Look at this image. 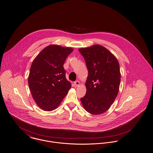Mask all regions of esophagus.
<instances>
[{"mask_svg":"<svg viewBox=\"0 0 153 153\" xmlns=\"http://www.w3.org/2000/svg\"><path fill=\"white\" fill-rule=\"evenodd\" d=\"M74 85L76 87H77V86H79L80 85V82L79 81H74Z\"/></svg>","mask_w":153,"mask_h":153,"instance_id":"1","label":"esophagus"}]
</instances>
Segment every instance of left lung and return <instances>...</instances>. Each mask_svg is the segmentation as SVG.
Here are the masks:
<instances>
[{
  "instance_id": "left-lung-1",
  "label": "left lung",
  "mask_w": 153,
  "mask_h": 153,
  "mask_svg": "<svg viewBox=\"0 0 153 153\" xmlns=\"http://www.w3.org/2000/svg\"><path fill=\"white\" fill-rule=\"evenodd\" d=\"M79 51L88 71L87 92L81 102L88 112L102 114L109 109L119 92L121 77L119 62L108 50L99 45Z\"/></svg>"
}]
</instances>
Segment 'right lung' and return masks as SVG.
Returning <instances> with one entry per match:
<instances>
[{
  "instance_id": "add662e5",
  "label": "right lung",
  "mask_w": 153,
  "mask_h": 153,
  "mask_svg": "<svg viewBox=\"0 0 153 153\" xmlns=\"http://www.w3.org/2000/svg\"><path fill=\"white\" fill-rule=\"evenodd\" d=\"M71 48L49 45L41 51L30 67L29 87L38 107L51 111L57 108L71 88L66 79L64 64L73 51Z\"/></svg>"
}]
</instances>
